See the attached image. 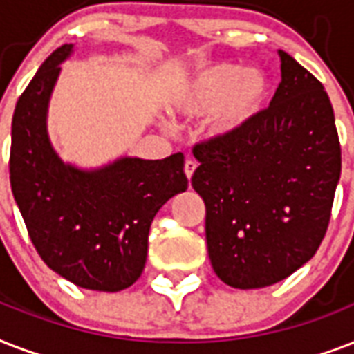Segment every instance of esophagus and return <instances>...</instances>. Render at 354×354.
Instances as JSON below:
<instances>
[{
  "label": "esophagus",
  "instance_id": "obj_1",
  "mask_svg": "<svg viewBox=\"0 0 354 354\" xmlns=\"http://www.w3.org/2000/svg\"><path fill=\"white\" fill-rule=\"evenodd\" d=\"M197 168V162L194 160V158H186V162H185V174L186 177H188V180L192 179V175H194V171H196Z\"/></svg>",
  "mask_w": 354,
  "mask_h": 354
}]
</instances>
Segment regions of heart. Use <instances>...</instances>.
<instances>
[{
  "label": "heart",
  "instance_id": "heart-1",
  "mask_svg": "<svg viewBox=\"0 0 354 354\" xmlns=\"http://www.w3.org/2000/svg\"><path fill=\"white\" fill-rule=\"evenodd\" d=\"M270 94V77L259 68L212 62L180 77L166 95V109L185 120L205 116V133L221 140L251 125Z\"/></svg>",
  "mask_w": 354,
  "mask_h": 354
}]
</instances>
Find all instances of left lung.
Instances as JSON below:
<instances>
[{
    "mask_svg": "<svg viewBox=\"0 0 354 354\" xmlns=\"http://www.w3.org/2000/svg\"><path fill=\"white\" fill-rule=\"evenodd\" d=\"M270 106L231 138L194 147V190L207 207V248L221 281L271 286L314 257L327 232L342 149L323 84L279 49Z\"/></svg>",
    "mask_w": 354,
    "mask_h": 354,
    "instance_id": "obj_1",
    "label": "left lung"
}]
</instances>
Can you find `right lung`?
<instances>
[{
	"label": "right lung",
	"mask_w": 354,
	"mask_h": 354,
	"mask_svg": "<svg viewBox=\"0 0 354 354\" xmlns=\"http://www.w3.org/2000/svg\"><path fill=\"white\" fill-rule=\"evenodd\" d=\"M73 44L55 49L16 103L10 129V188L32 245L46 264L81 288L120 292L147 259L153 218L188 188L185 157H120L101 168L64 162L48 133L60 64Z\"/></svg>",
	"instance_id": "1"
}]
</instances>
